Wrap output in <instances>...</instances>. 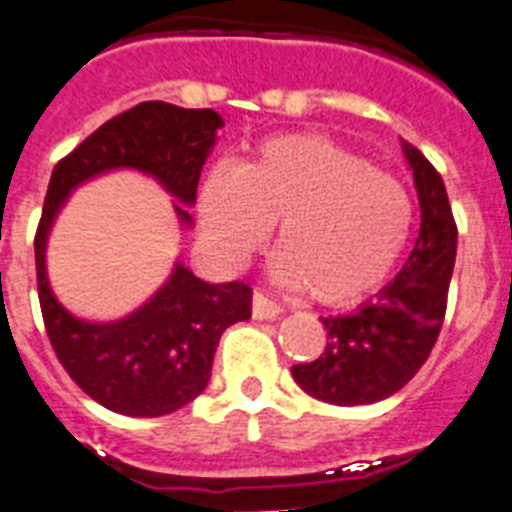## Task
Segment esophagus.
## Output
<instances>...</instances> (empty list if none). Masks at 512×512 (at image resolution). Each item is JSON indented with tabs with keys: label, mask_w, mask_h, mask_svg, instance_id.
<instances>
[{
	"label": "esophagus",
	"mask_w": 512,
	"mask_h": 512,
	"mask_svg": "<svg viewBox=\"0 0 512 512\" xmlns=\"http://www.w3.org/2000/svg\"><path fill=\"white\" fill-rule=\"evenodd\" d=\"M281 312V304L268 299L263 291H255V294H252V317H255V320H276Z\"/></svg>",
	"instance_id": "1"
}]
</instances>
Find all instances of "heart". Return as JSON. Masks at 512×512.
I'll return each mask as SVG.
<instances>
[{"label": "heart", "mask_w": 512, "mask_h": 512, "mask_svg": "<svg viewBox=\"0 0 512 512\" xmlns=\"http://www.w3.org/2000/svg\"><path fill=\"white\" fill-rule=\"evenodd\" d=\"M213 255L242 265L276 223L270 273L315 302L375 291L403 255L414 205L403 184L322 135L265 140L239 166L216 163L197 190Z\"/></svg>", "instance_id": "obj_1"}]
</instances>
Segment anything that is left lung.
Wrapping results in <instances>:
<instances>
[{"label":"left lung","instance_id":"1","mask_svg":"<svg viewBox=\"0 0 512 512\" xmlns=\"http://www.w3.org/2000/svg\"><path fill=\"white\" fill-rule=\"evenodd\" d=\"M414 171L422 226L401 273L351 315L322 317L328 343L315 362L294 364L296 385L336 406L377 403L411 380L440 336L455 265L453 210L442 176L422 150L403 143Z\"/></svg>","mask_w":512,"mask_h":512}]
</instances>
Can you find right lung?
<instances>
[{
  "label": "right lung",
  "instance_id": "add662e5",
  "mask_svg": "<svg viewBox=\"0 0 512 512\" xmlns=\"http://www.w3.org/2000/svg\"><path fill=\"white\" fill-rule=\"evenodd\" d=\"M223 119L213 109L145 101L101 124L51 171L36 231V276L44 325L57 359L80 390L124 416H163L203 393L223 330L252 315L242 281L208 283L176 263L169 281L132 315L111 322L75 317L46 276V239L75 187L114 169L158 179L182 205H195L197 182ZM174 205L190 226L192 216Z\"/></svg>",
  "mask_w": 512,
  "mask_h": 512
}]
</instances>
